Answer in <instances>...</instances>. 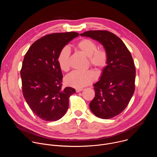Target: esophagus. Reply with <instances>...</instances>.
Returning a JSON list of instances; mask_svg holds the SVG:
<instances>
[{"label": "esophagus", "mask_w": 157, "mask_h": 157, "mask_svg": "<svg viewBox=\"0 0 157 157\" xmlns=\"http://www.w3.org/2000/svg\"><path fill=\"white\" fill-rule=\"evenodd\" d=\"M82 90H83L82 88H77V89H76V93H79V92L82 91Z\"/></svg>", "instance_id": "34e87169"}]
</instances>
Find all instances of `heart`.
<instances>
[{
  "label": "heart",
  "instance_id": "1",
  "mask_svg": "<svg viewBox=\"0 0 157 157\" xmlns=\"http://www.w3.org/2000/svg\"><path fill=\"white\" fill-rule=\"evenodd\" d=\"M76 48L84 55L89 57L90 64L99 70H102L107 64L108 55L104 49H98L97 44L92 40L84 38L79 41ZM70 50L68 47H64L59 52L58 56V63L60 69L64 72L70 69ZM96 79L94 72L92 70H88L85 72L74 71L67 76L64 81L70 86L81 88L93 82Z\"/></svg>",
  "mask_w": 157,
  "mask_h": 157
}]
</instances>
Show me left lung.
<instances>
[{
	"label": "left lung",
	"instance_id": "left-lung-1",
	"mask_svg": "<svg viewBox=\"0 0 157 157\" xmlns=\"http://www.w3.org/2000/svg\"><path fill=\"white\" fill-rule=\"evenodd\" d=\"M99 42L108 55L107 66L94 86L95 97L89 104L97 117L113 118L125 109L135 90L136 68L124 42L106 30H90L80 34Z\"/></svg>",
	"mask_w": 157,
	"mask_h": 157
}]
</instances>
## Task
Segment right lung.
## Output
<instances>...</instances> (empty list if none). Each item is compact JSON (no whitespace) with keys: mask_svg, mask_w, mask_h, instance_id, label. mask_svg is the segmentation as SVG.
Segmentation results:
<instances>
[{"mask_svg":"<svg viewBox=\"0 0 157 157\" xmlns=\"http://www.w3.org/2000/svg\"><path fill=\"white\" fill-rule=\"evenodd\" d=\"M76 32L55 33L35 41L26 53L20 76L24 98L33 113L45 121H56L66 113L70 97L76 93L71 87L61 88L63 74L58 63L62 48Z\"/></svg>","mask_w":157,"mask_h":157,"instance_id":"1","label":"right lung"}]
</instances>
